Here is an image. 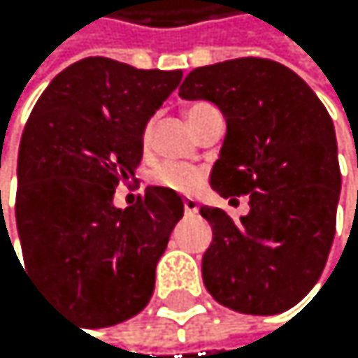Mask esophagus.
Masks as SVG:
<instances>
[{"mask_svg": "<svg viewBox=\"0 0 358 358\" xmlns=\"http://www.w3.org/2000/svg\"><path fill=\"white\" fill-rule=\"evenodd\" d=\"M185 213L189 215V217H193V215H197L199 213V206H197V201L195 199H185Z\"/></svg>", "mask_w": 358, "mask_h": 358, "instance_id": "esophagus-1", "label": "esophagus"}]
</instances>
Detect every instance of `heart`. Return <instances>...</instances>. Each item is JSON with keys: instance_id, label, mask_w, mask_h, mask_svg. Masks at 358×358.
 <instances>
[{"instance_id": "obj_1", "label": "heart", "mask_w": 358, "mask_h": 358, "mask_svg": "<svg viewBox=\"0 0 358 358\" xmlns=\"http://www.w3.org/2000/svg\"><path fill=\"white\" fill-rule=\"evenodd\" d=\"M203 103H197L193 107L187 109V117L197 111ZM150 137H152V127H145L143 129V135H141V141L143 145L150 143ZM203 169L195 167V165H189V163H165L161 165L155 173H152V182L163 187V189H169L173 193H180V195H191L195 193L201 185H203Z\"/></svg>"}]
</instances>
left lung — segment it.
Masks as SVG:
<instances>
[{"instance_id": "1", "label": "left lung", "mask_w": 358, "mask_h": 358, "mask_svg": "<svg viewBox=\"0 0 358 358\" xmlns=\"http://www.w3.org/2000/svg\"><path fill=\"white\" fill-rule=\"evenodd\" d=\"M180 96L210 101L225 117L213 189L249 195L241 221L199 208L213 225L201 257L206 290L241 313L294 307L320 279L335 236L341 173L329 111L294 71L262 57L195 68Z\"/></svg>"}]
</instances>
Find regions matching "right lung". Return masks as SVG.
Listing matches in <instances>:
<instances>
[{
    "mask_svg": "<svg viewBox=\"0 0 358 358\" xmlns=\"http://www.w3.org/2000/svg\"><path fill=\"white\" fill-rule=\"evenodd\" d=\"M182 71L85 57L38 99L19 148L17 229L29 268L92 329L137 315L155 292L180 195L148 187L129 208L113 193L143 157V129Z\"/></svg>",
    "mask_w": 358,
    "mask_h": 358,
    "instance_id": "right-lung-1",
    "label": "right lung"
}]
</instances>
